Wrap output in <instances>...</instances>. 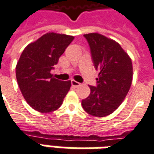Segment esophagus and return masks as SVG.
I'll return each mask as SVG.
<instances>
[{"label":"esophagus","mask_w":154,"mask_h":154,"mask_svg":"<svg viewBox=\"0 0 154 154\" xmlns=\"http://www.w3.org/2000/svg\"><path fill=\"white\" fill-rule=\"evenodd\" d=\"M71 83H72V85L74 87H78L81 85L78 82H76V81H74V80H72Z\"/></svg>","instance_id":"34e87169"}]
</instances>
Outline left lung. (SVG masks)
<instances>
[{"mask_svg": "<svg viewBox=\"0 0 154 154\" xmlns=\"http://www.w3.org/2000/svg\"><path fill=\"white\" fill-rule=\"evenodd\" d=\"M84 37L89 44L94 67L100 72L97 86H90V95L82 100V106L91 116L104 117L113 113L129 92L132 62L116 41L97 33Z\"/></svg>", "mask_w": 154, "mask_h": 154, "instance_id": "8db88e82", "label": "left lung"}]
</instances>
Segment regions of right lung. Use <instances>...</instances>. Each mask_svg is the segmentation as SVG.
<instances>
[{"instance_id":"obj_1","label":"right lung","mask_w":154,"mask_h":154,"mask_svg":"<svg viewBox=\"0 0 154 154\" xmlns=\"http://www.w3.org/2000/svg\"><path fill=\"white\" fill-rule=\"evenodd\" d=\"M73 39L70 35L47 33L22 52L15 67L16 79L24 98L35 110L48 113L63 104L71 82L56 79L50 72Z\"/></svg>"}]
</instances>
